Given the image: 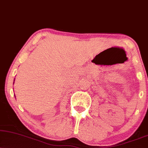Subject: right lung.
<instances>
[{"mask_svg":"<svg viewBox=\"0 0 148 148\" xmlns=\"http://www.w3.org/2000/svg\"><path fill=\"white\" fill-rule=\"evenodd\" d=\"M14 80H15V79H14ZM15 97H16V96H15Z\"/></svg>","mask_w":148,"mask_h":148,"instance_id":"1","label":"right lung"}]
</instances>
